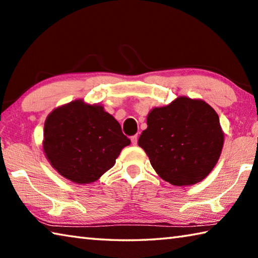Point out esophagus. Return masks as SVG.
I'll list each match as a JSON object with an SVG mask.
<instances>
[{
    "mask_svg": "<svg viewBox=\"0 0 258 258\" xmlns=\"http://www.w3.org/2000/svg\"><path fill=\"white\" fill-rule=\"evenodd\" d=\"M131 141H132V145L133 146H137V143H138V135H133V137L131 138Z\"/></svg>",
    "mask_w": 258,
    "mask_h": 258,
    "instance_id": "1",
    "label": "esophagus"
}]
</instances>
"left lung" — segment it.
<instances>
[{
  "label": "left lung",
  "mask_w": 258,
  "mask_h": 258,
  "mask_svg": "<svg viewBox=\"0 0 258 258\" xmlns=\"http://www.w3.org/2000/svg\"><path fill=\"white\" fill-rule=\"evenodd\" d=\"M139 138L151 166L173 185L203 181L220 158L224 134L216 111L203 100L180 97L148 113Z\"/></svg>",
  "instance_id": "left-lung-1"
}]
</instances>
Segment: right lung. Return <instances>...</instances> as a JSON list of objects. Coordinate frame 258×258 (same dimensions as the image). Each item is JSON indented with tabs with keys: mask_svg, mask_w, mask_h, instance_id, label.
Masks as SVG:
<instances>
[{
	"mask_svg": "<svg viewBox=\"0 0 258 258\" xmlns=\"http://www.w3.org/2000/svg\"><path fill=\"white\" fill-rule=\"evenodd\" d=\"M131 143L118 121L99 104L75 100L45 120L43 150L56 172L78 184L97 181Z\"/></svg>",
	"mask_w": 258,
	"mask_h": 258,
	"instance_id": "right-lung-1",
	"label": "right lung"
}]
</instances>
